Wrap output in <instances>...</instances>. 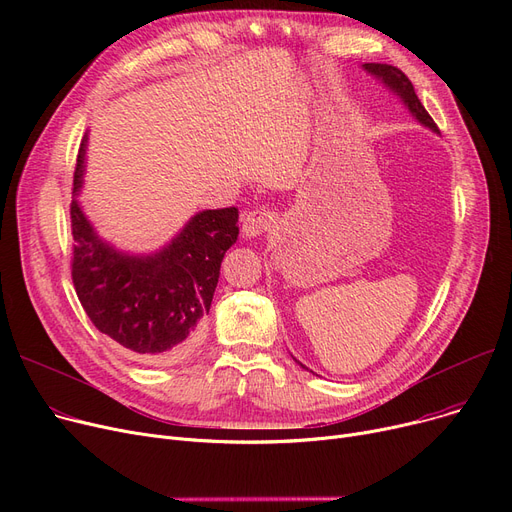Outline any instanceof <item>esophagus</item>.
Returning a JSON list of instances; mask_svg holds the SVG:
<instances>
[{"label": "esophagus", "instance_id": "34e87169", "mask_svg": "<svg viewBox=\"0 0 512 512\" xmlns=\"http://www.w3.org/2000/svg\"><path fill=\"white\" fill-rule=\"evenodd\" d=\"M274 224V213L265 207H255L251 211L245 213V218H242V232L245 236H259L263 232H267Z\"/></svg>", "mask_w": 512, "mask_h": 512}]
</instances>
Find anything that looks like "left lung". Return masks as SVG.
Listing matches in <instances>:
<instances>
[{"label": "left lung", "mask_w": 512, "mask_h": 512, "mask_svg": "<svg viewBox=\"0 0 512 512\" xmlns=\"http://www.w3.org/2000/svg\"><path fill=\"white\" fill-rule=\"evenodd\" d=\"M365 70L371 72V74H375L378 78H382L384 83H386L394 93H398L400 99L405 101V105L411 110V114H413L421 124L429 126L432 130H438L434 118L427 114V110L423 107V103L419 101V97H417V93H415V89H413V85H411V80H409V76H407L405 72L398 70L396 66H390V64H365Z\"/></svg>", "instance_id": "obj_1"}]
</instances>
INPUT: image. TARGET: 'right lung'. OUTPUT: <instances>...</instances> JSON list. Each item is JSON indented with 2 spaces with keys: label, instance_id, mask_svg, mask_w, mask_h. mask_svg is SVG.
I'll list each match as a JSON object with an SVG mask.
<instances>
[{
  "label": "right lung",
  "instance_id": "right-lung-1",
  "mask_svg": "<svg viewBox=\"0 0 512 512\" xmlns=\"http://www.w3.org/2000/svg\"><path fill=\"white\" fill-rule=\"evenodd\" d=\"M83 159L85 143L76 157L74 193L83 178ZM236 222V207L207 209L168 249L153 257H128L101 242L72 201V284L93 326L149 363H172L191 353L218 286L224 253L238 238Z\"/></svg>",
  "mask_w": 512,
  "mask_h": 512
}]
</instances>
